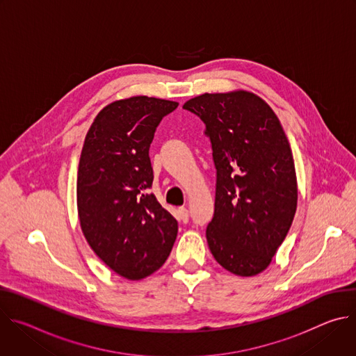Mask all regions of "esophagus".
Listing matches in <instances>:
<instances>
[{
    "label": "esophagus",
    "mask_w": 356,
    "mask_h": 356,
    "mask_svg": "<svg viewBox=\"0 0 356 356\" xmlns=\"http://www.w3.org/2000/svg\"><path fill=\"white\" fill-rule=\"evenodd\" d=\"M188 217H190V214H188V210H187V209H184V207L179 209V218H180L184 224L188 222Z\"/></svg>",
    "instance_id": "34e87169"
}]
</instances>
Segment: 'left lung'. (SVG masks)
<instances>
[{
  "label": "left lung",
  "instance_id": "left-lung-1",
  "mask_svg": "<svg viewBox=\"0 0 356 356\" xmlns=\"http://www.w3.org/2000/svg\"><path fill=\"white\" fill-rule=\"evenodd\" d=\"M184 110L206 124L217 169L216 210L207 227L214 259L228 272L262 273L297 209V177L283 127L264 98L246 90L204 92Z\"/></svg>",
  "mask_w": 356,
  "mask_h": 356
}]
</instances>
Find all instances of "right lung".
<instances>
[{
	"instance_id": "obj_1",
	"label": "right lung",
	"mask_w": 356,
	"mask_h": 356,
	"mask_svg": "<svg viewBox=\"0 0 356 356\" xmlns=\"http://www.w3.org/2000/svg\"><path fill=\"white\" fill-rule=\"evenodd\" d=\"M170 99L135 95L113 101L94 118L80 155L77 213L86 241L128 280L156 272L177 236V221L149 193V147Z\"/></svg>"
}]
</instances>
